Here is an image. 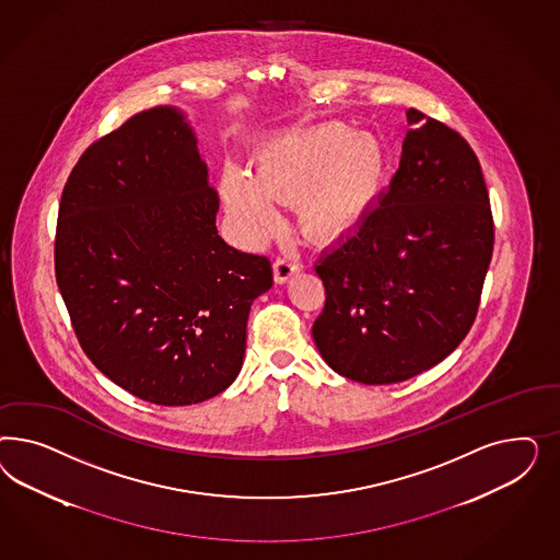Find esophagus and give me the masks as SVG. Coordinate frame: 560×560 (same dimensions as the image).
<instances>
[{
    "label": "esophagus",
    "instance_id": "obj_1",
    "mask_svg": "<svg viewBox=\"0 0 560 560\" xmlns=\"http://www.w3.org/2000/svg\"><path fill=\"white\" fill-rule=\"evenodd\" d=\"M298 271H300V265H298V260L293 256H279L272 262V272H275V281L277 283H285L289 277H293Z\"/></svg>",
    "mask_w": 560,
    "mask_h": 560
}]
</instances>
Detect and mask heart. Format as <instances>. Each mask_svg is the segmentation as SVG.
<instances>
[{"instance_id": "1", "label": "heart", "mask_w": 560, "mask_h": 560, "mask_svg": "<svg viewBox=\"0 0 560 560\" xmlns=\"http://www.w3.org/2000/svg\"><path fill=\"white\" fill-rule=\"evenodd\" d=\"M386 176V152L377 137L328 122L277 137L260 148L253 178L223 170L220 192L240 234L265 237L277 225L271 201H298L307 236L332 242L355 232L370 215Z\"/></svg>"}]
</instances>
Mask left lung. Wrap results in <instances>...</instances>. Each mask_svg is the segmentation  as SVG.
<instances>
[{
	"label": "left lung",
	"mask_w": 560,
	"mask_h": 560,
	"mask_svg": "<svg viewBox=\"0 0 560 560\" xmlns=\"http://www.w3.org/2000/svg\"><path fill=\"white\" fill-rule=\"evenodd\" d=\"M400 166L370 215L326 250L312 337L335 372L405 382L450 355L475 323L491 262L489 190L458 131L408 108Z\"/></svg>",
	"instance_id": "8db88e82"
}]
</instances>
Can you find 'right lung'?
Returning a JSON list of instances; mask_svg holds the SVG:
<instances>
[{"instance_id": "add662e5", "label": "right lung", "mask_w": 560, "mask_h": 560, "mask_svg": "<svg viewBox=\"0 0 560 560\" xmlns=\"http://www.w3.org/2000/svg\"><path fill=\"white\" fill-rule=\"evenodd\" d=\"M220 197L185 115L155 106L94 141L71 170L55 275L85 355L122 390L188 407L242 370L267 256L228 246Z\"/></svg>"}]
</instances>
